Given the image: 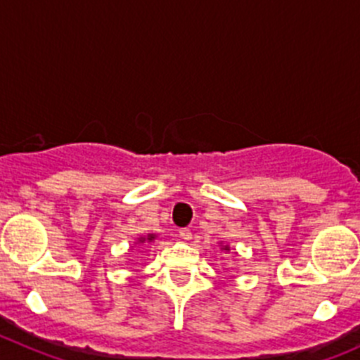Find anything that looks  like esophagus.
Here are the masks:
<instances>
[{
  "instance_id": "esophagus-1",
  "label": "esophagus",
  "mask_w": 360,
  "mask_h": 360,
  "mask_svg": "<svg viewBox=\"0 0 360 360\" xmlns=\"http://www.w3.org/2000/svg\"><path fill=\"white\" fill-rule=\"evenodd\" d=\"M179 236L186 241L191 240V231L190 229H179Z\"/></svg>"
}]
</instances>
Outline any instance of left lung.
Wrapping results in <instances>:
<instances>
[{
    "label": "left lung",
    "instance_id": "1",
    "mask_svg": "<svg viewBox=\"0 0 360 360\" xmlns=\"http://www.w3.org/2000/svg\"><path fill=\"white\" fill-rule=\"evenodd\" d=\"M226 250H227V248H226Z\"/></svg>",
    "mask_w": 360,
    "mask_h": 360
}]
</instances>
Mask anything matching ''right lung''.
I'll return each instance as SVG.
<instances>
[{
  "instance_id": "right-lung-1",
  "label": "right lung",
  "mask_w": 360,
  "mask_h": 360,
  "mask_svg": "<svg viewBox=\"0 0 360 360\" xmlns=\"http://www.w3.org/2000/svg\"><path fill=\"white\" fill-rule=\"evenodd\" d=\"M147 240H149V241H150V240H154V236H153V234H150V236L147 238ZM140 241H146V238H143V240H140Z\"/></svg>"
}]
</instances>
